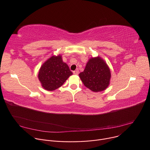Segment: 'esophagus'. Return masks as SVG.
I'll return each instance as SVG.
<instances>
[{
	"instance_id": "34e87169",
	"label": "esophagus",
	"mask_w": 150,
	"mask_h": 150,
	"mask_svg": "<svg viewBox=\"0 0 150 150\" xmlns=\"http://www.w3.org/2000/svg\"><path fill=\"white\" fill-rule=\"evenodd\" d=\"M73 74H76V75H77V74H79V70H78V69L75 70V71H73Z\"/></svg>"
}]
</instances>
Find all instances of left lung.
<instances>
[{
	"label": "left lung",
	"mask_w": 150,
	"mask_h": 150,
	"mask_svg": "<svg viewBox=\"0 0 150 150\" xmlns=\"http://www.w3.org/2000/svg\"><path fill=\"white\" fill-rule=\"evenodd\" d=\"M84 85L94 92L103 91L110 83V70L100 57L90 59L84 71L79 74Z\"/></svg>",
	"instance_id": "1"
}]
</instances>
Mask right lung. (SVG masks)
Returning <instances> with one entry per match:
<instances>
[{"label": "right lung", "mask_w": 150, "mask_h": 150, "mask_svg": "<svg viewBox=\"0 0 150 150\" xmlns=\"http://www.w3.org/2000/svg\"><path fill=\"white\" fill-rule=\"evenodd\" d=\"M72 74L60 56H52L41 67L38 77L44 89L53 91L62 85Z\"/></svg>", "instance_id": "1"}]
</instances>
